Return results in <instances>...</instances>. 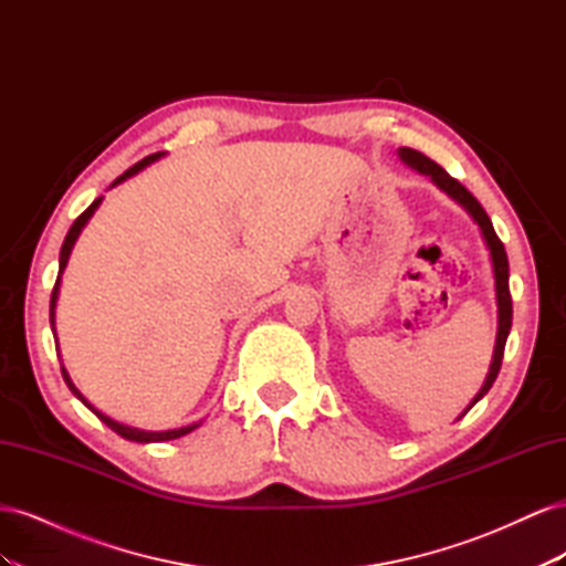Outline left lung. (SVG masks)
<instances>
[{
	"instance_id": "obj_1",
	"label": "left lung",
	"mask_w": 566,
	"mask_h": 566,
	"mask_svg": "<svg viewBox=\"0 0 566 566\" xmlns=\"http://www.w3.org/2000/svg\"><path fill=\"white\" fill-rule=\"evenodd\" d=\"M397 153H399V158H401L403 165H408L410 169H416V172H420V175H424V177H430L437 188H441L443 193H447L449 198H453V200L460 205V208L472 217V221L479 227V231H482V238H484L489 256H491L493 281H495V304H499V331H495L493 358H491V366H489V373H486V380H484L482 389H479V391L474 394V399L470 401V406L458 416V420H460V418L465 416L468 410L491 389V385L495 382V378H499V370H501V364H503L505 342H507L510 325H512V300H510V287H507V279H510L507 254H505V248H503V243H501V238L495 235V231H493V224H491L489 214L484 212L482 205L476 202V198L468 191L465 186H462L460 181H455V179L447 172V169L439 167L434 160L422 156L420 150L399 148Z\"/></svg>"
}]
</instances>
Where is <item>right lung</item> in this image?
I'll return each mask as SVG.
<instances>
[{
  "label": "right lung",
  "instance_id": "right-lung-1",
  "mask_svg": "<svg viewBox=\"0 0 566 566\" xmlns=\"http://www.w3.org/2000/svg\"><path fill=\"white\" fill-rule=\"evenodd\" d=\"M165 156V150L163 153H153V156H148V158H144L142 163H136L134 167H129L125 175H119L113 184H111V188L113 186H117V184H123V181H127L129 177H134V175H139L144 167H148L150 163H156V160H160ZM101 200H104V196L101 198H96L87 210H84L77 219H75V224L71 227V231H67V235H65V241H63V248H61V256H59V279H56V285H54V293H51V304H49V321H51V331H54V335H56V302H59V290H61V276H63V271H65V266H67V260H71V252H73V248H75V243H77V238H80V233H82V229L90 224V219L94 217V212L98 210V205H101ZM56 352H59V337H56ZM61 354V352H59ZM61 370H63V380H65V385L71 387V391L75 394V397L87 406L92 413L101 420V422H106L113 432H117L119 437L123 439H129V441H139V443H153V441H169V439H179V437H186L188 432H193L196 427H200V422H193V424H186V427H179V430H165V432H146V430H139V427H129V424H123V422H117V420H113V418H108L106 413H101V410L94 406V403H90V399L84 397V394L75 387V382L71 380V375H67V370L63 368V364H61Z\"/></svg>",
  "mask_w": 566,
  "mask_h": 566
}]
</instances>
